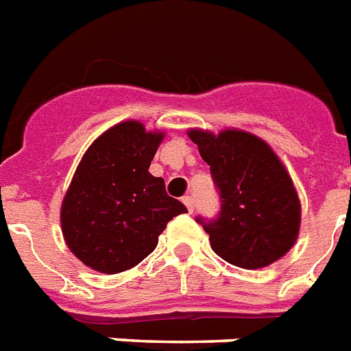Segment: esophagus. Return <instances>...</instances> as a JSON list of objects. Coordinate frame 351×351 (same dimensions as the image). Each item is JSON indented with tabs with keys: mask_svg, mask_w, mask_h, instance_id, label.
Returning <instances> with one entry per match:
<instances>
[{
	"mask_svg": "<svg viewBox=\"0 0 351 351\" xmlns=\"http://www.w3.org/2000/svg\"><path fill=\"white\" fill-rule=\"evenodd\" d=\"M182 202H184V206H186L188 211L193 213V209H195V202H193V199H191V197H182Z\"/></svg>",
	"mask_w": 351,
	"mask_h": 351,
	"instance_id": "34e87169",
	"label": "esophagus"
}]
</instances>
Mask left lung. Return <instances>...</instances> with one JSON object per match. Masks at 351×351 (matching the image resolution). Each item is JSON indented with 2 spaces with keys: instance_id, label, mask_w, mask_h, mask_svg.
Listing matches in <instances>:
<instances>
[{
  "instance_id": "8db88e82",
  "label": "left lung",
  "mask_w": 351,
  "mask_h": 351,
  "mask_svg": "<svg viewBox=\"0 0 351 351\" xmlns=\"http://www.w3.org/2000/svg\"><path fill=\"white\" fill-rule=\"evenodd\" d=\"M220 195L215 220L197 218L217 256L257 269L289 252L300 230V199L282 161L265 140L239 130H190Z\"/></svg>"
}]
</instances>
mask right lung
Here are the masks:
<instances>
[{"label": "right lung", "instance_id": "1", "mask_svg": "<svg viewBox=\"0 0 351 351\" xmlns=\"http://www.w3.org/2000/svg\"><path fill=\"white\" fill-rule=\"evenodd\" d=\"M165 133L125 121L86 149L62 202L69 250L101 274H121L143 261L170 220L186 213L149 172Z\"/></svg>", "mask_w": 351, "mask_h": 351}]
</instances>
